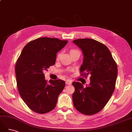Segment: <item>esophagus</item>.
Masks as SVG:
<instances>
[{"mask_svg":"<svg viewBox=\"0 0 132 132\" xmlns=\"http://www.w3.org/2000/svg\"><path fill=\"white\" fill-rule=\"evenodd\" d=\"M71 81L70 80H67L65 81V84L67 85H71Z\"/></svg>","mask_w":132,"mask_h":132,"instance_id":"obj_1","label":"esophagus"}]
</instances>
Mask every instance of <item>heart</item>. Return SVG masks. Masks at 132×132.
<instances>
[{
    "label": "heart",
    "mask_w": 132,
    "mask_h": 132,
    "mask_svg": "<svg viewBox=\"0 0 132 132\" xmlns=\"http://www.w3.org/2000/svg\"><path fill=\"white\" fill-rule=\"evenodd\" d=\"M76 52H78V51L77 50H71L70 51V54H72V53H73ZM59 57H60V54H58V55H57V59H59Z\"/></svg>",
    "instance_id": "1"
}]
</instances>
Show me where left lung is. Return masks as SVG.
Returning <instances> with one entry per match:
<instances>
[{
    "mask_svg": "<svg viewBox=\"0 0 132 132\" xmlns=\"http://www.w3.org/2000/svg\"><path fill=\"white\" fill-rule=\"evenodd\" d=\"M73 42L82 51L81 76L90 75V82L84 87L81 83L73 82L75 91L73 101L75 108L86 115L100 111L107 104L115 88L117 66L111 52L103 44L93 39H75Z\"/></svg>",
    "mask_w": 132,
    "mask_h": 132,
    "instance_id": "1",
    "label": "left lung"
}]
</instances>
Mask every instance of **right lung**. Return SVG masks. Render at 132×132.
Masks as SVG:
<instances>
[{
  "label": "right lung",
  "mask_w": 132,
  "mask_h": 132,
  "mask_svg": "<svg viewBox=\"0 0 132 132\" xmlns=\"http://www.w3.org/2000/svg\"><path fill=\"white\" fill-rule=\"evenodd\" d=\"M68 41L56 38L41 37L28 43L15 65L17 86L22 100L38 113H46L54 109L58 96L64 88L61 79H45L43 71L53 65L57 53Z\"/></svg>",
  "instance_id": "1"
}]
</instances>
